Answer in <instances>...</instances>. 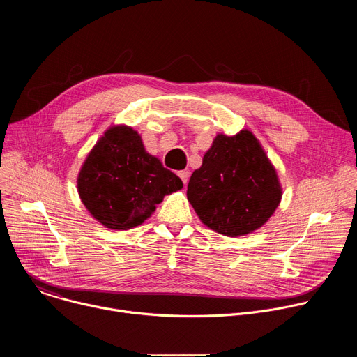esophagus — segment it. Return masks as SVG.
Wrapping results in <instances>:
<instances>
[{
    "label": "esophagus",
    "instance_id": "esophagus-1",
    "mask_svg": "<svg viewBox=\"0 0 357 357\" xmlns=\"http://www.w3.org/2000/svg\"><path fill=\"white\" fill-rule=\"evenodd\" d=\"M178 175H179V178L182 179L183 185H186V183H188V181H189V171H188V169L179 171V172H178Z\"/></svg>",
    "mask_w": 357,
    "mask_h": 357
}]
</instances>
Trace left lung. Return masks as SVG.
<instances>
[{
	"instance_id": "left-lung-1",
	"label": "left lung",
	"mask_w": 357,
	"mask_h": 357,
	"mask_svg": "<svg viewBox=\"0 0 357 357\" xmlns=\"http://www.w3.org/2000/svg\"><path fill=\"white\" fill-rule=\"evenodd\" d=\"M202 223L229 237L260 229L278 208L282 189L259 139L248 130L218 134L188 183Z\"/></svg>"
}]
</instances>
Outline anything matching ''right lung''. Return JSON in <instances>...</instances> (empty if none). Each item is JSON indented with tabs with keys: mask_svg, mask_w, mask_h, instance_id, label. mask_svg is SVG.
Returning <instances> with one entry per match:
<instances>
[{
	"mask_svg": "<svg viewBox=\"0 0 357 357\" xmlns=\"http://www.w3.org/2000/svg\"><path fill=\"white\" fill-rule=\"evenodd\" d=\"M182 181L148 154L141 135L127 126L110 127L77 176V192L90 215L107 229L128 230L155 212Z\"/></svg>",
	"mask_w": 357,
	"mask_h": 357,
	"instance_id": "1",
	"label": "right lung"
}]
</instances>
